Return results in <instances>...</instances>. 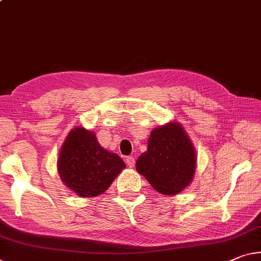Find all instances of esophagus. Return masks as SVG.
<instances>
[{"mask_svg":"<svg viewBox=\"0 0 261 261\" xmlns=\"http://www.w3.org/2000/svg\"><path fill=\"white\" fill-rule=\"evenodd\" d=\"M125 161H126L127 166H129L130 168H132V167H135L136 160H135V158H134V156H127V158L125 159Z\"/></svg>","mask_w":261,"mask_h":261,"instance_id":"esophagus-1","label":"esophagus"}]
</instances>
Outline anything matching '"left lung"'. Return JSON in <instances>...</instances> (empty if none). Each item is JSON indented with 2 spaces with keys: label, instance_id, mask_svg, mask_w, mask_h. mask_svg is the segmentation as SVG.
<instances>
[{
  "label": "left lung",
  "instance_id": "obj_1",
  "mask_svg": "<svg viewBox=\"0 0 261 261\" xmlns=\"http://www.w3.org/2000/svg\"><path fill=\"white\" fill-rule=\"evenodd\" d=\"M196 151L179 122H169L151 131L147 151L136 169L164 195H176L188 187L196 171Z\"/></svg>",
  "mask_w": 261,
  "mask_h": 261
}]
</instances>
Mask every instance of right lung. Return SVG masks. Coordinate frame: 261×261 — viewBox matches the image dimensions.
<instances>
[{
	"instance_id": "add662e5",
	"label": "right lung",
	"mask_w": 261,
	"mask_h": 261,
	"mask_svg": "<svg viewBox=\"0 0 261 261\" xmlns=\"http://www.w3.org/2000/svg\"><path fill=\"white\" fill-rule=\"evenodd\" d=\"M57 168L66 187L80 197L101 195L125 168L121 156L107 151L94 132L74 127L60 147Z\"/></svg>"
}]
</instances>
